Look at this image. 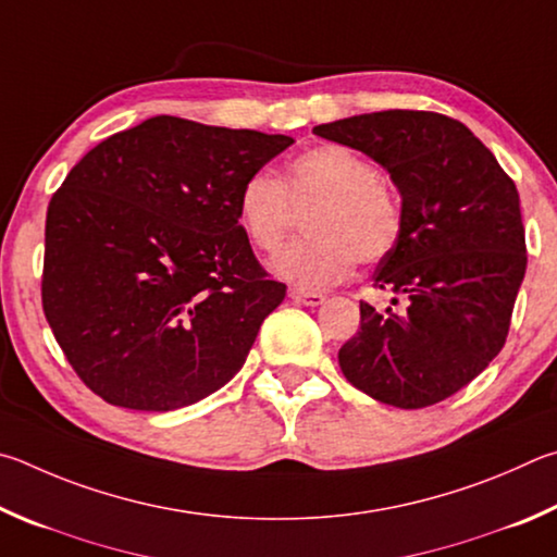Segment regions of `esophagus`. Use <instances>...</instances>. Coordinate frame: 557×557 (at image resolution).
Listing matches in <instances>:
<instances>
[{
  "mask_svg": "<svg viewBox=\"0 0 557 557\" xmlns=\"http://www.w3.org/2000/svg\"><path fill=\"white\" fill-rule=\"evenodd\" d=\"M288 296L294 298L298 306H310V308H315V306H323V304H325V296H323V294H313V290L290 288V294H288Z\"/></svg>",
  "mask_w": 557,
  "mask_h": 557,
  "instance_id": "34e87169",
  "label": "esophagus"
}]
</instances>
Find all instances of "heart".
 Returning <instances> with one entry per match:
<instances>
[{
	"label": "heart",
	"mask_w": 557,
	"mask_h": 557,
	"mask_svg": "<svg viewBox=\"0 0 557 557\" xmlns=\"http://www.w3.org/2000/svg\"><path fill=\"white\" fill-rule=\"evenodd\" d=\"M315 202L306 237L271 261L281 278L300 290H323L352 273L357 259L376 263L394 251L404 230V205L382 169L343 144L298 153L284 181L251 173L237 193V222L259 251H276L294 222V205Z\"/></svg>",
	"instance_id": "b5f03b06"
}]
</instances>
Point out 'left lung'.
Returning <instances> with one entry per match:
<instances>
[{
    "label": "left lung",
    "mask_w": 557,
    "mask_h": 557,
    "mask_svg": "<svg viewBox=\"0 0 557 557\" xmlns=\"http://www.w3.org/2000/svg\"><path fill=\"white\" fill-rule=\"evenodd\" d=\"M323 139L384 165L401 193L404 230L374 288L406 300L362 323L339 349L347 382L396 408H425L490 367L509 335L525 273L519 190L462 122L386 110L320 124Z\"/></svg>",
    "instance_id": "1"
}]
</instances>
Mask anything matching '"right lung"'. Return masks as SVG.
I'll use <instances>...</instances> for the list:
<instances>
[{
	"label": "right lung",
	"instance_id": "obj_1",
	"mask_svg": "<svg viewBox=\"0 0 557 557\" xmlns=\"http://www.w3.org/2000/svg\"><path fill=\"white\" fill-rule=\"evenodd\" d=\"M290 144L161 114L73 165L48 202L41 298L90 392L163 413L239 372L286 286L253 257L237 193Z\"/></svg>",
	"mask_w": 557,
	"mask_h": 557
}]
</instances>
